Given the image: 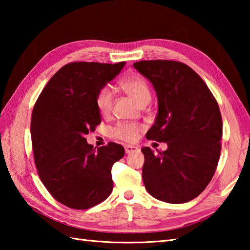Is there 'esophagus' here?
Listing matches in <instances>:
<instances>
[{
    "instance_id": "1",
    "label": "esophagus",
    "mask_w": 250,
    "mask_h": 250,
    "mask_svg": "<svg viewBox=\"0 0 250 250\" xmlns=\"http://www.w3.org/2000/svg\"><path fill=\"white\" fill-rule=\"evenodd\" d=\"M125 153H133V152L140 151L139 147L133 146V145H125Z\"/></svg>"
}]
</instances>
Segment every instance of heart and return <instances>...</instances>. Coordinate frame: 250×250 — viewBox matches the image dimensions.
I'll list each match as a JSON object with an SVG mask.
<instances>
[{"label":"heart","mask_w":250,"mask_h":250,"mask_svg":"<svg viewBox=\"0 0 250 250\" xmlns=\"http://www.w3.org/2000/svg\"><path fill=\"white\" fill-rule=\"evenodd\" d=\"M120 87L128 93L135 102L141 105L148 103L151 98L150 87L147 81L140 75H134L120 82ZM114 94L108 87H104L98 92L95 97V105L99 113L102 116H107L113 106ZM142 125L136 124H118L111 130V135L115 139L125 142H134L139 137Z\"/></svg>","instance_id":"1"}]
</instances>
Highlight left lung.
Here are the masks:
<instances>
[{
    "mask_svg": "<svg viewBox=\"0 0 250 250\" xmlns=\"http://www.w3.org/2000/svg\"><path fill=\"white\" fill-rule=\"evenodd\" d=\"M152 83L158 115L148 140L164 142L166 151L142 148L143 182L148 193L167 203H186L213 178L221 150L222 119L203 79L185 63L171 60L133 64Z\"/></svg>",
    "mask_w": 250,
    "mask_h": 250,
    "instance_id": "1",
    "label": "left lung"
}]
</instances>
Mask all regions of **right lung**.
Segmentation results:
<instances>
[{
	"instance_id": "1",
	"label": "right lung",
	"mask_w": 250,
	"mask_h": 250,
	"mask_svg": "<svg viewBox=\"0 0 250 250\" xmlns=\"http://www.w3.org/2000/svg\"><path fill=\"white\" fill-rule=\"evenodd\" d=\"M125 62H72L61 67L34 105L31 139L37 173L54 198L73 209L100 204L113 190L111 167L125 148L109 143L98 149L84 135L101 124L95 97Z\"/></svg>"
}]
</instances>
